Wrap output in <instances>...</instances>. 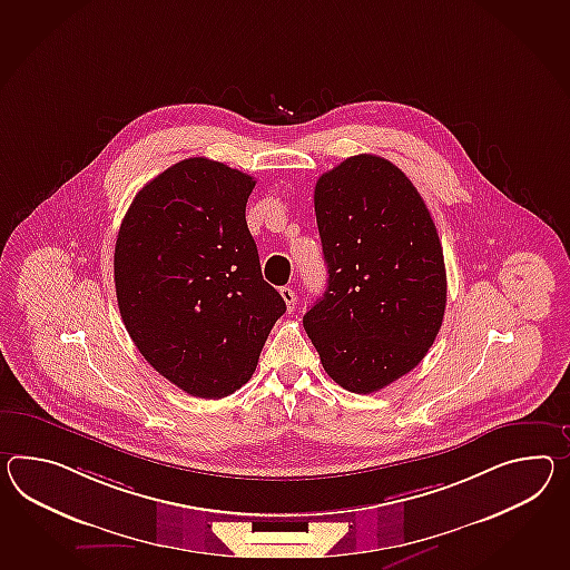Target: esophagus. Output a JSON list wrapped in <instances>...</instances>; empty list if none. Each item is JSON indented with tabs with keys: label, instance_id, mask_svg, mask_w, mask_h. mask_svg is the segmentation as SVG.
Returning <instances> with one entry per match:
<instances>
[{
	"label": "esophagus",
	"instance_id": "esophagus-1",
	"mask_svg": "<svg viewBox=\"0 0 570 570\" xmlns=\"http://www.w3.org/2000/svg\"><path fill=\"white\" fill-rule=\"evenodd\" d=\"M279 294H282L284 303H286L288 313H292V311H294V306H296V294H294V291H292L291 286H284V288H279Z\"/></svg>",
	"mask_w": 570,
	"mask_h": 570
}]
</instances>
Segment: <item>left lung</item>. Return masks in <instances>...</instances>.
<instances>
[{
  "instance_id": "obj_1",
  "label": "left lung",
  "mask_w": 570,
  "mask_h": 570,
  "mask_svg": "<svg viewBox=\"0 0 570 570\" xmlns=\"http://www.w3.org/2000/svg\"><path fill=\"white\" fill-rule=\"evenodd\" d=\"M315 214L327 288L303 317L325 373L375 393L410 373L443 323L446 274L431 212L400 168L375 154L321 175Z\"/></svg>"
}]
</instances>
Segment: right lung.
I'll return each mask as SVG.
<instances>
[{
    "instance_id": "add662e5",
    "label": "right lung",
    "mask_w": 570,
    "mask_h": 570,
    "mask_svg": "<svg viewBox=\"0 0 570 570\" xmlns=\"http://www.w3.org/2000/svg\"><path fill=\"white\" fill-rule=\"evenodd\" d=\"M253 187L223 163L181 160L139 189L115 243L127 334L154 371L194 397L243 387L286 311L245 220Z\"/></svg>"
}]
</instances>
